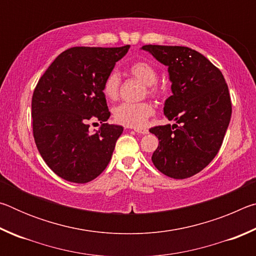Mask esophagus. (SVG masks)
<instances>
[{"mask_svg":"<svg viewBox=\"0 0 256 256\" xmlns=\"http://www.w3.org/2000/svg\"><path fill=\"white\" fill-rule=\"evenodd\" d=\"M134 132L140 133V134H146L149 131L146 128H134Z\"/></svg>","mask_w":256,"mask_h":256,"instance_id":"esophagus-1","label":"esophagus"}]
</instances>
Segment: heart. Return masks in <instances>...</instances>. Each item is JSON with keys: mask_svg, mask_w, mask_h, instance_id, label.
Returning <instances> with one entry per match:
<instances>
[{"mask_svg": "<svg viewBox=\"0 0 256 256\" xmlns=\"http://www.w3.org/2000/svg\"><path fill=\"white\" fill-rule=\"evenodd\" d=\"M131 76L146 84L148 94L156 96L159 94V88L156 86L158 73L152 64L146 60H136L128 68ZM120 89V76L116 70H112L106 76L102 84V92L105 96L115 100L118 99ZM154 107L149 102H123L112 110V116L118 124L128 128H141L154 114Z\"/></svg>", "mask_w": 256, "mask_h": 256, "instance_id": "heart-1", "label": "heart"}]
</instances>
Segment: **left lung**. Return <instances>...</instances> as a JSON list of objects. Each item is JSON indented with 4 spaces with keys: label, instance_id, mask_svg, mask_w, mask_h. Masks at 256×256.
Segmentation results:
<instances>
[{
    "label": "left lung",
    "instance_id": "1",
    "mask_svg": "<svg viewBox=\"0 0 256 256\" xmlns=\"http://www.w3.org/2000/svg\"><path fill=\"white\" fill-rule=\"evenodd\" d=\"M142 50L168 66L172 94L164 114L176 124L149 131L158 138L152 162L164 175L184 180L211 162L230 122L232 102L222 71L206 56L184 46L144 45Z\"/></svg>",
    "mask_w": 256,
    "mask_h": 256
}]
</instances>
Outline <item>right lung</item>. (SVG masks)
<instances>
[{"instance_id": "1", "label": "right lung", "mask_w": 256, "mask_h": 256, "mask_svg": "<svg viewBox=\"0 0 256 256\" xmlns=\"http://www.w3.org/2000/svg\"><path fill=\"white\" fill-rule=\"evenodd\" d=\"M122 47H72L60 53L38 81L32 100L34 144L52 170L72 183H88L110 162L120 125L110 118L102 84L128 53ZM102 126L90 132V123Z\"/></svg>"}]
</instances>
